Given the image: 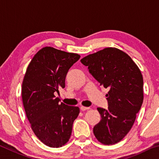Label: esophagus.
<instances>
[{
  "mask_svg": "<svg viewBox=\"0 0 159 159\" xmlns=\"http://www.w3.org/2000/svg\"><path fill=\"white\" fill-rule=\"evenodd\" d=\"M90 109V107H80V110L81 111H85V110Z\"/></svg>",
  "mask_w": 159,
  "mask_h": 159,
  "instance_id": "1",
  "label": "esophagus"
}]
</instances>
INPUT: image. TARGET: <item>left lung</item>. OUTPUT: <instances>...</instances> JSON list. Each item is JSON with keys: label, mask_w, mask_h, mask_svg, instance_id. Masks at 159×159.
Here are the masks:
<instances>
[{"label": "left lung", "mask_w": 159, "mask_h": 159, "mask_svg": "<svg viewBox=\"0 0 159 159\" xmlns=\"http://www.w3.org/2000/svg\"><path fill=\"white\" fill-rule=\"evenodd\" d=\"M99 85L109 88L108 109L98 107L101 120L93 133L102 144L111 145L124 138L133 127L144 99L143 77L128 54L106 48L80 60Z\"/></svg>", "instance_id": "1"}]
</instances>
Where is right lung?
I'll list each match as a JSON object with an SVG mask.
<instances>
[{
	"instance_id": "add662e5",
	"label": "right lung",
	"mask_w": 159,
	"mask_h": 159,
	"mask_svg": "<svg viewBox=\"0 0 159 159\" xmlns=\"http://www.w3.org/2000/svg\"><path fill=\"white\" fill-rule=\"evenodd\" d=\"M80 57L79 54L47 46L34 56L26 69L21 86L24 108L34 134L50 147L68 142L79 114L78 107L59 103L55 93L65 87L67 72Z\"/></svg>"
}]
</instances>
